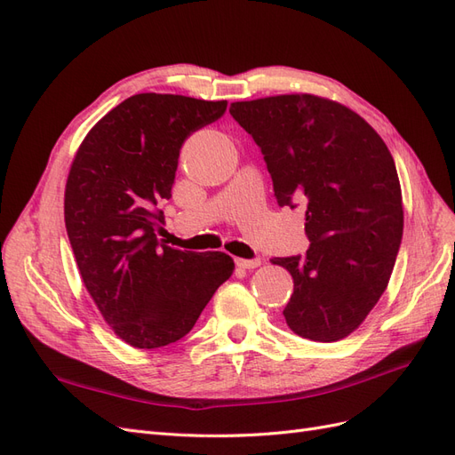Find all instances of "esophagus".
I'll return each mask as SVG.
<instances>
[{
    "instance_id": "obj_1",
    "label": "esophagus",
    "mask_w": 455,
    "mask_h": 455,
    "mask_svg": "<svg viewBox=\"0 0 455 455\" xmlns=\"http://www.w3.org/2000/svg\"><path fill=\"white\" fill-rule=\"evenodd\" d=\"M259 264H261L259 258H252V259L239 258V259H237V266H239V267H244V269H254V267H258Z\"/></svg>"
}]
</instances>
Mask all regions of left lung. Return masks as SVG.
Listing matches in <instances>:
<instances>
[{"label":"left lung","instance_id":"1","mask_svg":"<svg viewBox=\"0 0 455 455\" xmlns=\"http://www.w3.org/2000/svg\"><path fill=\"white\" fill-rule=\"evenodd\" d=\"M267 164L279 206L306 209V254L273 258L294 279L283 315L301 338L338 341L387 288L403 241V194L391 151L338 102L281 94L229 108Z\"/></svg>","mask_w":455,"mask_h":455}]
</instances>
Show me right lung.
Segmentation results:
<instances>
[{"instance_id": "obj_1", "label": "right lung", "mask_w": 455, "mask_h": 455, "mask_svg": "<svg viewBox=\"0 0 455 455\" xmlns=\"http://www.w3.org/2000/svg\"><path fill=\"white\" fill-rule=\"evenodd\" d=\"M226 100L142 92L89 131L68 174L64 220L89 294L114 332L139 349L184 338L235 264L224 252L171 249L156 235L180 148L224 116Z\"/></svg>"}]
</instances>
